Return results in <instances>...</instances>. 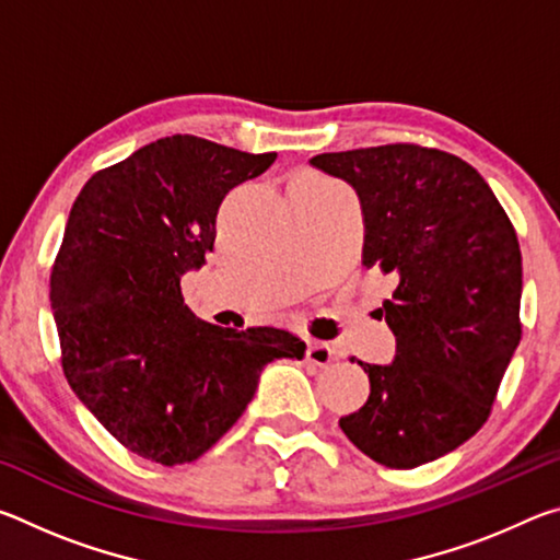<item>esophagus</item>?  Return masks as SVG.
<instances>
[{
  "mask_svg": "<svg viewBox=\"0 0 560 560\" xmlns=\"http://www.w3.org/2000/svg\"><path fill=\"white\" fill-rule=\"evenodd\" d=\"M306 360L318 368H326L336 360V350L328 343H324V340H311L308 350H306Z\"/></svg>",
  "mask_w": 560,
  "mask_h": 560,
  "instance_id": "esophagus-1",
  "label": "esophagus"
}]
</instances>
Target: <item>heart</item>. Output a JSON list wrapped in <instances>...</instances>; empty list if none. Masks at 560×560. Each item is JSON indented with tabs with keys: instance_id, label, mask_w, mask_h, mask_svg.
I'll list each match as a JSON object with an SVG mask.
<instances>
[{
	"instance_id": "obj_1",
	"label": "heart",
	"mask_w": 560,
	"mask_h": 560,
	"mask_svg": "<svg viewBox=\"0 0 560 560\" xmlns=\"http://www.w3.org/2000/svg\"><path fill=\"white\" fill-rule=\"evenodd\" d=\"M296 179H301V183H328V179L318 177V175H311V173H303V175H299Z\"/></svg>"
}]
</instances>
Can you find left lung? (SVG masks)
Listing matches in <instances>:
<instances>
[{"label": "left lung", "mask_w": 560, "mask_h": 560, "mask_svg": "<svg viewBox=\"0 0 560 560\" xmlns=\"http://www.w3.org/2000/svg\"><path fill=\"white\" fill-rule=\"evenodd\" d=\"M311 165L355 189L363 267L395 281L381 308L395 360H358L371 395L338 424L385 467H420L489 420L521 340L516 230L485 177L438 148L390 143L324 153Z\"/></svg>", "instance_id": "1"}]
</instances>
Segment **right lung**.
I'll return each instance as SVG.
<instances>
[{"mask_svg":"<svg viewBox=\"0 0 560 560\" xmlns=\"http://www.w3.org/2000/svg\"><path fill=\"white\" fill-rule=\"evenodd\" d=\"M273 160L170 136L98 170L75 197L49 281L61 368L132 454L165 467L202 457L252 402L264 365L303 358L289 330L207 324L179 291L212 252L224 195Z\"/></svg>","mask_w":560,"mask_h":560,"instance_id":"obj_1","label":"right lung"}]
</instances>
